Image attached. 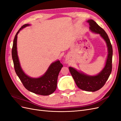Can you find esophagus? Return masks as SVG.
I'll return each mask as SVG.
<instances>
[{
	"mask_svg": "<svg viewBox=\"0 0 121 121\" xmlns=\"http://www.w3.org/2000/svg\"><path fill=\"white\" fill-rule=\"evenodd\" d=\"M70 61V60H69V57H66L65 58V64H69Z\"/></svg>",
	"mask_w": 121,
	"mask_h": 121,
	"instance_id": "esophagus-1",
	"label": "esophagus"
}]
</instances>
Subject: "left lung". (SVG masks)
I'll return each mask as SVG.
<instances>
[{
  "label": "left lung",
  "mask_w": 121,
  "mask_h": 121,
  "mask_svg": "<svg viewBox=\"0 0 121 121\" xmlns=\"http://www.w3.org/2000/svg\"><path fill=\"white\" fill-rule=\"evenodd\" d=\"M87 22L89 23L90 31L94 33L99 34L107 44L108 53L104 66L97 75L93 76L87 75L74 68L69 67V69L78 88L86 91L94 92L104 86L111 75L112 69V48L108 36L104 29L92 19L87 20Z\"/></svg>",
  "instance_id": "left-lung-1"
}]
</instances>
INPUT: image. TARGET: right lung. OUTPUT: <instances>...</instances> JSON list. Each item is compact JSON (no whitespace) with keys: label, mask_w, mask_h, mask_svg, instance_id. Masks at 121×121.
I'll return each instance as SVG.
<instances>
[{"label":"right lung","mask_w":121,"mask_h":121,"mask_svg":"<svg viewBox=\"0 0 121 121\" xmlns=\"http://www.w3.org/2000/svg\"><path fill=\"white\" fill-rule=\"evenodd\" d=\"M30 25L29 24L24 25L14 37L12 52L14 69L23 85L28 90L41 95H49L56 89L58 76L63 65L59 60L55 61L50 65L44 74L38 78L31 77L25 74L21 67L17 55V38L21 30Z\"/></svg>","instance_id":"add662e5"}]
</instances>
